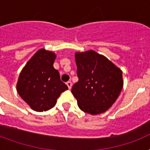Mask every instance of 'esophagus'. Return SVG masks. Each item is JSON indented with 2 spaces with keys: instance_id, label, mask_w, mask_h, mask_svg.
<instances>
[{
  "instance_id": "obj_1",
  "label": "esophagus",
  "mask_w": 150,
  "mask_h": 150,
  "mask_svg": "<svg viewBox=\"0 0 150 150\" xmlns=\"http://www.w3.org/2000/svg\"><path fill=\"white\" fill-rule=\"evenodd\" d=\"M66 84H67V86H68V89H71V86H72V83H71V81H68V82H66Z\"/></svg>"
}]
</instances>
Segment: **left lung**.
<instances>
[{
    "instance_id": "left-lung-1",
    "label": "left lung",
    "mask_w": 150,
    "mask_h": 150,
    "mask_svg": "<svg viewBox=\"0 0 150 150\" xmlns=\"http://www.w3.org/2000/svg\"><path fill=\"white\" fill-rule=\"evenodd\" d=\"M79 78L71 88L82 111L96 115L114 104L123 87L122 71L94 50L75 53Z\"/></svg>"
}]
</instances>
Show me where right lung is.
<instances>
[{
	"mask_svg": "<svg viewBox=\"0 0 150 150\" xmlns=\"http://www.w3.org/2000/svg\"><path fill=\"white\" fill-rule=\"evenodd\" d=\"M55 58L54 53L40 49L20 73L18 93L36 111H46L54 107L61 93L68 89L53 66Z\"/></svg>",
	"mask_w": 150,
	"mask_h": 150,
	"instance_id": "1",
	"label": "right lung"
}]
</instances>
